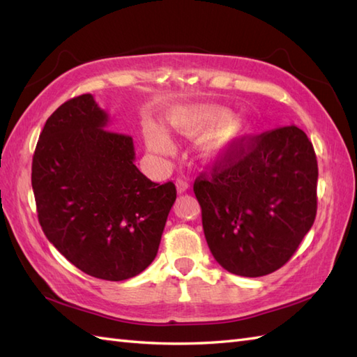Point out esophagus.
I'll list each match as a JSON object with an SVG mask.
<instances>
[{
    "label": "esophagus",
    "mask_w": 357,
    "mask_h": 357,
    "mask_svg": "<svg viewBox=\"0 0 357 357\" xmlns=\"http://www.w3.org/2000/svg\"><path fill=\"white\" fill-rule=\"evenodd\" d=\"M188 188H190V184L187 183L185 179H176V190H178V193H185Z\"/></svg>",
    "instance_id": "esophagus-1"
}]
</instances>
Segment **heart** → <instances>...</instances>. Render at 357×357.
Here are the masks:
<instances>
[{
	"label": "heart",
	"instance_id": "1",
	"mask_svg": "<svg viewBox=\"0 0 357 357\" xmlns=\"http://www.w3.org/2000/svg\"><path fill=\"white\" fill-rule=\"evenodd\" d=\"M174 130L185 136H204L201 150L207 159H216L229 153L244 139L247 127L241 121H231V112L216 105H190L176 110L170 118ZM146 141L156 153H172L173 144L161 127L146 126Z\"/></svg>",
	"mask_w": 357,
	"mask_h": 357
}]
</instances>
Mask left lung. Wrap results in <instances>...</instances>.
Here are the masks:
<instances>
[{
	"instance_id": "8db88e82",
	"label": "left lung",
	"mask_w": 357,
	"mask_h": 357,
	"mask_svg": "<svg viewBox=\"0 0 357 357\" xmlns=\"http://www.w3.org/2000/svg\"><path fill=\"white\" fill-rule=\"evenodd\" d=\"M316 187L314 149L299 127L242 139L193 185L216 262L245 278L282 267L314 222Z\"/></svg>"
}]
</instances>
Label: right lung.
<instances>
[{
  "instance_id": "1",
  "label": "right lung",
  "mask_w": 357,
  "mask_h": 357,
  "mask_svg": "<svg viewBox=\"0 0 357 357\" xmlns=\"http://www.w3.org/2000/svg\"><path fill=\"white\" fill-rule=\"evenodd\" d=\"M107 124L90 93L59 105L36 144L32 188L43 231L58 252L90 276L124 280L156 257L176 187L144 176L132 136L105 130Z\"/></svg>"
}]
</instances>
